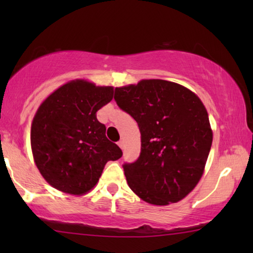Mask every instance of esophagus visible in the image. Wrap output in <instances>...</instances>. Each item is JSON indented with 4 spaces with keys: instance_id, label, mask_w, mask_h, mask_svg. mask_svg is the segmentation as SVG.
I'll list each match as a JSON object with an SVG mask.
<instances>
[{
    "instance_id": "esophagus-1",
    "label": "esophagus",
    "mask_w": 253,
    "mask_h": 253,
    "mask_svg": "<svg viewBox=\"0 0 253 253\" xmlns=\"http://www.w3.org/2000/svg\"><path fill=\"white\" fill-rule=\"evenodd\" d=\"M119 146L122 148V150H124V147H126V144H124V140H120L119 141Z\"/></svg>"
}]
</instances>
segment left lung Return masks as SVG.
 Here are the masks:
<instances>
[{"mask_svg": "<svg viewBox=\"0 0 253 253\" xmlns=\"http://www.w3.org/2000/svg\"><path fill=\"white\" fill-rule=\"evenodd\" d=\"M114 98L141 134L139 158L123 166L130 189L152 205L185 198L202 178L213 140L202 100L185 86L162 79L116 87Z\"/></svg>", "mask_w": 253, "mask_h": 253, "instance_id": "obj_1", "label": "left lung"}]
</instances>
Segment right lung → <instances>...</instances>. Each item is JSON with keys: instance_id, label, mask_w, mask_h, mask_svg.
<instances>
[{"instance_id": "obj_1", "label": "right lung", "mask_w": 253, "mask_h": 253, "mask_svg": "<svg viewBox=\"0 0 253 253\" xmlns=\"http://www.w3.org/2000/svg\"><path fill=\"white\" fill-rule=\"evenodd\" d=\"M113 95V86L75 79L50 93L37 109L31 124L34 164L58 191L85 195L96 185L107 162L122 157L96 119Z\"/></svg>"}]
</instances>
